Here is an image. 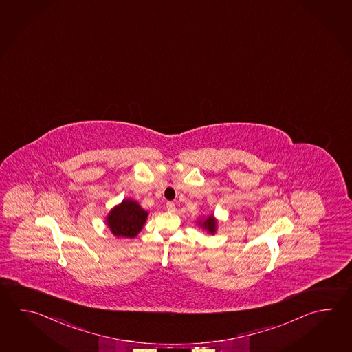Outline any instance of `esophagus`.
<instances>
[{
	"instance_id": "34e87169",
	"label": "esophagus",
	"mask_w": 352,
	"mask_h": 352,
	"mask_svg": "<svg viewBox=\"0 0 352 352\" xmlns=\"http://www.w3.org/2000/svg\"><path fill=\"white\" fill-rule=\"evenodd\" d=\"M166 209H168L169 212H174V210H175V204H174L173 201H168V203H166Z\"/></svg>"
}]
</instances>
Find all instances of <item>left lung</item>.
I'll return each instance as SVG.
<instances>
[{"mask_svg": "<svg viewBox=\"0 0 352 352\" xmlns=\"http://www.w3.org/2000/svg\"><path fill=\"white\" fill-rule=\"evenodd\" d=\"M198 224L201 226L203 230H207L210 234H214L215 230H217V219L213 215H209L203 221H198Z\"/></svg>", "mask_w": 352, "mask_h": 352, "instance_id": "8db88e82", "label": "left lung"}]
</instances>
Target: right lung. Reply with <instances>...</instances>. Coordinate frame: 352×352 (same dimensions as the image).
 I'll return each instance as SVG.
<instances>
[{
	"label": "right lung",
	"mask_w": 352,
	"mask_h": 352,
	"mask_svg": "<svg viewBox=\"0 0 352 352\" xmlns=\"http://www.w3.org/2000/svg\"><path fill=\"white\" fill-rule=\"evenodd\" d=\"M148 212L139 203L131 199L124 201L110 210L107 224L116 237L134 238L143 230Z\"/></svg>",
	"instance_id": "right-lung-1"
}]
</instances>
